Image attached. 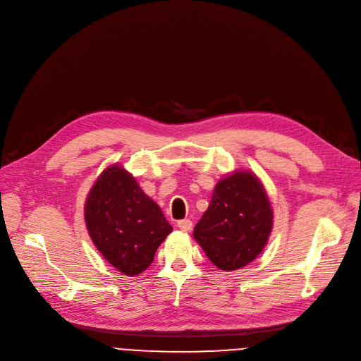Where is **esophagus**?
Segmentation results:
<instances>
[{
	"instance_id": "esophagus-1",
	"label": "esophagus",
	"mask_w": 361,
	"mask_h": 361,
	"mask_svg": "<svg viewBox=\"0 0 361 361\" xmlns=\"http://www.w3.org/2000/svg\"><path fill=\"white\" fill-rule=\"evenodd\" d=\"M178 227H179L180 231L188 233V231H190V228H192V221L188 220V219L180 220V221H178Z\"/></svg>"
}]
</instances>
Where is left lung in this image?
<instances>
[{
  "instance_id": "1",
  "label": "left lung",
  "mask_w": 361,
  "mask_h": 361,
  "mask_svg": "<svg viewBox=\"0 0 361 361\" xmlns=\"http://www.w3.org/2000/svg\"><path fill=\"white\" fill-rule=\"evenodd\" d=\"M272 221L271 202L259 178L250 171H236L216 185L194 238L217 268L235 271L258 258Z\"/></svg>"
}]
</instances>
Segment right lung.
<instances>
[{
    "label": "right lung",
    "instance_id": "1",
    "mask_svg": "<svg viewBox=\"0 0 361 361\" xmlns=\"http://www.w3.org/2000/svg\"><path fill=\"white\" fill-rule=\"evenodd\" d=\"M84 220L102 257L123 275L145 271L172 231L161 208L119 164L106 167L84 204Z\"/></svg>",
    "mask_w": 361,
    "mask_h": 361
}]
</instances>
